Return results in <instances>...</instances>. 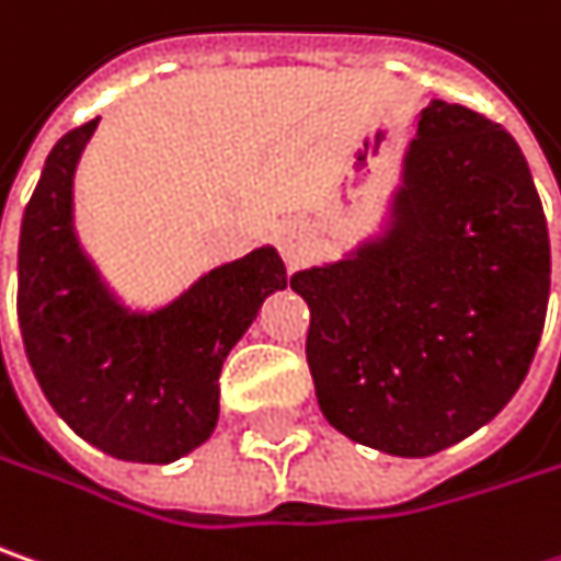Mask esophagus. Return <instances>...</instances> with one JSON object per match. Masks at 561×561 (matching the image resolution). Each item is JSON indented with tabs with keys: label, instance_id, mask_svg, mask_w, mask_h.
Masks as SVG:
<instances>
[{
	"label": "esophagus",
	"instance_id": "obj_1",
	"mask_svg": "<svg viewBox=\"0 0 561 561\" xmlns=\"http://www.w3.org/2000/svg\"><path fill=\"white\" fill-rule=\"evenodd\" d=\"M280 249H284V259H287L290 265H299V262H306V255H309V239H306L302 230L287 227V230L280 233Z\"/></svg>",
	"mask_w": 561,
	"mask_h": 561
}]
</instances>
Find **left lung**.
<instances>
[{"mask_svg":"<svg viewBox=\"0 0 561 561\" xmlns=\"http://www.w3.org/2000/svg\"><path fill=\"white\" fill-rule=\"evenodd\" d=\"M398 224L337 265L294 274L324 420L426 458L512 401L543 334L547 214L518 141L435 100L407 154Z\"/></svg>","mask_w":561,"mask_h":561,"instance_id":"8db88e82","label":"left lung"}]
</instances>
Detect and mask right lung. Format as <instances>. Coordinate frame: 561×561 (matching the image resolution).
I'll use <instances>...</instances> for the list:
<instances>
[{"label": "right lung", "instance_id": "1", "mask_svg": "<svg viewBox=\"0 0 561 561\" xmlns=\"http://www.w3.org/2000/svg\"><path fill=\"white\" fill-rule=\"evenodd\" d=\"M94 128L98 119L56 141L24 208L21 337L46 401L75 433L119 461L170 463L214 433L220 366L265 296L287 287V271L265 245L154 316H128L71 233V176Z\"/></svg>", "mask_w": 561, "mask_h": 561}]
</instances>
